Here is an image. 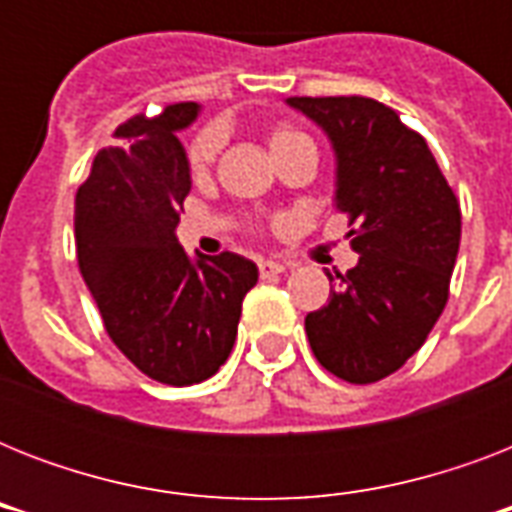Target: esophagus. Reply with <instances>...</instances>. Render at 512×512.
<instances>
[{
	"label": "esophagus",
	"mask_w": 512,
	"mask_h": 512,
	"mask_svg": "<svg viewBox=\"0 0 512 512\" xmlns=\"http://www.w3.org/2000/svg\"><path fill=\"white\" fill-rule=\"evenodd\" d=\"M257 268H260V276H263V279H273V276L284 273V265L273 263V260H263V263L257 265Z\"/></svg>",
	"instance_id": "esophagus-1"
}]
</instances>
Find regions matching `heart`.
<instances>
[{"instance_id": "obj_1", "label": "heart", "mask_w": 512, "mask_h": 512, "mask_svg": "<svg viewBox=\"0 0 512 512\" xmlns=\"http://www.w3.org/2000/svg\"><path fill=\"white\" fill-rule=\"evenodd\" d=\"M300 143H311V138L303 135L300 130H295V127H287V124L273 127L271 135H268V146H271L273 156L284 154V151L300 146ZM217 151H220V132L215 127L201 130L191 140V146H188V167H191L193 175H204L209 170V164L215 162Z\"/></svg>"}]
</instances>
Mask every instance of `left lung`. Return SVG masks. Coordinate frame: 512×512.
<instances>
[{
  "label": "left lung",
  "mask_w": 512,
  "mask_h": 512,
  "mask_svg": "<svg viewBox=\"0 0 512 512\" xmlns=\"http://www.w3.org/2000/svg\"><path fill=\"white\" fill-rule=\"evenodd\" d=\"M287 103L335 146V207L348 215L350 247L361 255L356 268L337 273L327 305L305 316V335L327 372L369 385L401 369L444 311L460 201L425 138L393 108L361 95Z\"/></svg>",
  "instance_id": "1"
}]
</instances>
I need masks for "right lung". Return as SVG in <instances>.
<instances>
[{"instance_id": "1", "label": "right lung", "mask_w": 512, "mask_h": 512, "mask_svg": "<svg viewBox=\"0 0 512 512\" xmlns=\"http://www.w3.org/2000/svg\"><path fill=\"white\" fill-rule=\"evenodd\" d=\"M196 103L138 114L100 148L74 201L76 257L114 345L164 385L212 377L231 356L257 265L233 252L193 263L177 244L191 167L177 130Z\"/></svg>"}]
</instances>
